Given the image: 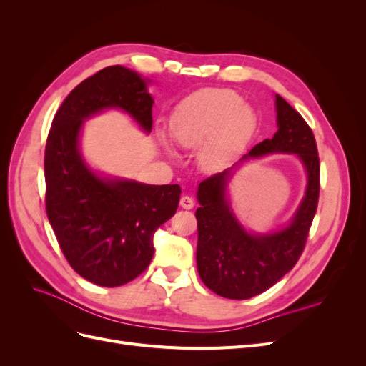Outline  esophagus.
I'll list each match as a JSON object with an SVG mask.
<instances>
[{
    "label": "esophagus",
    "mask_w": 366,
    "mask_h": 366,
    "mask_svg": "<svg viewBox=\"0 0 366 366\" xmlns=\"http://www.w3.org/2000/svg\"><path fill=\"white\" fill-rule=\"evenodd\" d=\"M180 206L183 207V209H192L194 207V198L192 197H189V195H183L182 198H180Z\"/></svg>",
    "instance_id": "1"
}]
</instances>
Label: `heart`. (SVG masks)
Instances as JSON below:
<instances>
[{"mask_svg":"<svg viewBox=\"0 0 366 366\" xmlns=\"http://www.w3.org/2000/svg\"><path fill=\"white\" fill-rule=\"evenodd\" d=\"M172 136L184 148L201 145L198 163L218 171L246 145L254 129L252 109L230 90L200 92L179 107L172 117Z\"/></svg>","mask_w":366,"mask_h":366,"instance_id":"heart-1","label":"heart"}]
</instances>
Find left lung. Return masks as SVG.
<instances>
[{
	"mask_svg": "<svg viewBox=\"0 0 366 366\" xmlns=\"http://www.w3.org/2000/svg\"><path fill=\"white\" fill-rule=\"evenodd\" d=\"M278 131L254 145L247 156L297 154L307 171L304 200L292 223L269 235H250L226 200L230 169L207 177L198 186L197 267L207 289L227 299H249L278 282L301 258L319 202L320 164L312 128L296 109L276 94Z\"/></svg>",
	"mask_w": 366,
	"mask_h": 366,
	"instance_id": "8db88e82",
	"label": "left lung"
}]
</instances>
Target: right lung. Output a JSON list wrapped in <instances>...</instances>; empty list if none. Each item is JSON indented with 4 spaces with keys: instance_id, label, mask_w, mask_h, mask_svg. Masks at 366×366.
Instances as JSON below:
<instances>
[{
    "instance_id": "right-lung-1",
    "label": "right lung",
    "mask_w": 366,
    "mask_h": 366,
    "mask_svg": "<svg viewBox=\"0 0 366 366\" xmlns=\"http://www.w3.org/2000/svg\"><path fill=\"white\" fill-rule=\"evenodd\" d=\"M152 104L137 73L113 65L77 85L51 122L44 156L47 217L65 259L96 285H124L147 270L154 234L175 214L182 189L99 179L77 148L82 120L116 107L149 132Z\"/></svg>"
}]
</instances>
